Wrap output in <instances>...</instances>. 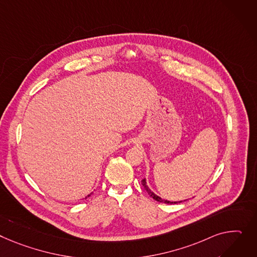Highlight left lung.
<instances>
[{"label":"left lung","instance_id":"left-lung-1","mask_svg":"<svg viewBox=\"0 0 257 257\" xmlns=\"http://www.w3.org/2000/svg\"><path fill=\"white\" fill-rule=\"evenodd\" d=\"M142 184H143V186H144L145 189L147 190V192L150 194V196H151V197H153V198L155 199V200L160 201V202H164V203H178V201H168V200H164V199H162L161 197L157 196L155 193H153V192L151 191V189H149V187H148V186H147V184H146V179L142 180ZM179 202H181V201H179Z\"/></svg>","mask_w":257,"mask_h":257}]
</instances>
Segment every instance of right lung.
<instances>
[{
  "mask_svg": "<svg viewBox=\"0 0 257 257\" xmlns=\"http://www.w3.org/2000/svg\"><path fill=\"white\" fill-rule=\"evenodd\" d=\"M89 196H90V194H89V195H88V197H89Z\"/></svg>",
  "mask_w": 257,
  "mask_h": 257,
  "instance_id": "right-lung-1",
  "label": "right lung"
}]
</instances>
